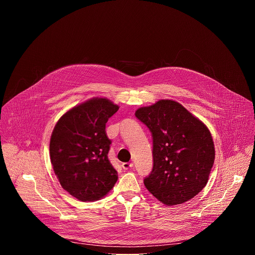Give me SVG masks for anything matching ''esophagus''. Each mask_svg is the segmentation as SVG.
<instances>
[{"mask_svg": "<svg viewBox=\"0 0 255 255\" xmlns=\"http://www.w3.org/2000/svg\"><path fill=\"white\" fill-rule=\"evenodd\" d=\"M122 167H123V169L128 170V169H130V168L133 167V163H132V162H124V163L122 164Z\"/></svg>", "mask_w": 255, "mask_h": 255, "instance_id": "34e87169", "label": "esophagus"}]
</instances>
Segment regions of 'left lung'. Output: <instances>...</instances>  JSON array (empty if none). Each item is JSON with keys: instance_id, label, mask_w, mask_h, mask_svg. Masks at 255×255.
I'll use <instances>...</instances> for the list:
<instances>
[{"instance_id": "obj_1", "label": "left lung", "mask_w": 255, "mask_h": 255, "mask_svg": "<svg viewBox=\"0 0 255 255\" xmlns=\"http://www.w3.org/2000/svg\"><path fill=\"white\" fill-rule=\"evenodd\" d=\"M135 116L153 139V167L144 185L167 206L186 203L207 185L215 160L208 127L179 103L159 100L141 107Z\"/></svg>"}]
</instances>
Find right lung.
<instances>
[{
	"instance_id": "add662e5",
	"label": "right lung",
	"mask_w": 255,
	"mask_h": 255,
	"mask_svg": "<svg viewBox=\"0 0 255 255\" xmlns=\"http://www.w3.org/2000/svg\"><path fill=\"white\" fill-rule=\"evenodd\" d=\"M119 106L106 98H93L71 108L57 121L49 153L61 187L83 202H94L110 192L118 179L108 159L111 140L106 123Z\"/></svg>"
}]
</instances>
